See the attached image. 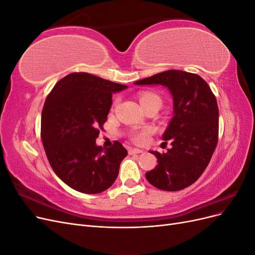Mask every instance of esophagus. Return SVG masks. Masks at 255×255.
<instances>
[{
    "label": "esophagus",
    "mask_w": 255,
    "mask_h": 255,
    "mask_svg": "<svg viewBox=\"0 0 255 255\" xmlns=\"http://www.w3.org/2000/svg\"><path fill=\"white\" fill-rule=\"evenodd\" d=\"M128 153L129 154H138V153H142V150L137 149V148H133V149L128 150Z\"/></svg>",
    "instance_id": "esophagus-1"
}]
</instances>
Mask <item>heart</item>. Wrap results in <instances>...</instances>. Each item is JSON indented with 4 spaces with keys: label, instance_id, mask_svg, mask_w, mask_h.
<instances>
[{
    "label": "heart",
    "instance_id": "obj_1",
    "mask_svg": "<svg viewBox=\"0 0 255 255\" xmlns=\"http://www.w3.org/2000/svg\"><path fill=\"white\" fill-rule=\"evenodd\" d=\"M139 102L143 107L144 105L150 104L152 102H158L161 104V100L157 95L152 94V92H142V94L139 95ZM148 138H149V132L143 130V132L135 134L133 136V140L137 143H144L148 141Z\"/></svg>",
    "mask_w": 255,
    "mask_h": 255
}]
</instances>
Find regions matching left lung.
<instances>
[{"instance_id": "1", "label": "left lung", "mask_w": 255, "mask_h": 255, "mask_svg": "<svg viewBox=\"0 0 255 255\" xmlns=\"http://www.w3.org/2000/svg\"><path fill=\"white\" fill-rule=\"evenodd\" d=\"M134 84L161 85L173 100V117L163 135L171 148L166 153L150 151L158 164L145 173L146 180L167 191L190 186L205 170L218 142L216 97L201 76L182 70L164 71Z\"/></svg>"}]
</instances>
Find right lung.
Segmentation results:
<instances>
[{"label": "right lung", "instance_id": "1", "mask_svg": "<svg viewBox=\"0 0 255 255\" xmlns=\"http://www.w3.org/2000/svg\"><path fill=\"white\" fill-rule=\"evenodd\" d=\"M128 86L86 72L68 74L49 94L41 114V139L59 179L83 194L110 188L128 151L119 141L96 143L113 104V94Z\"/></svg>", "mask_w": 255, "mask_h": 255}]
</instances>
